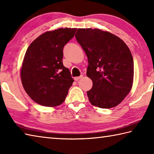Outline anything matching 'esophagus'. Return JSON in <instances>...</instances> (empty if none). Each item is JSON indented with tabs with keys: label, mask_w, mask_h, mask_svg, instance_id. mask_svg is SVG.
<instances>
[{
	"label": "esophagus",
	"mask_w": 154,
	"mask_h": 154,
	"mask_svg": "<svg viewBox=\"0 0 154 154\" xmlns=\"http://www.w3.org/2000/svg\"><path fill=\"white\" fill-rule=\"evenodd\" d=\"M83 77V75H81V76H79V77H75V80L76 81H79L80 79H81V78Z\"/></svg>",
	"instance_id": "esophagus-1"
}]
</instances>
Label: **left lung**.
Wrapping results in <instances>:
<instances>
[{
	"label": "left lung",
	"instance_id": "left-lung-1",
	"mask_svg": "<svg viewBox=\"0 0 154 154\" xmlns=\"http://www.w3.org/2000/svg\"><path fill=\"white\" fill-rule=\"evenodd\" d=\"M78 43L88 58L87 75L93 81L87 92L94 106H117L130 92L134 82V59L123 40L99 29H78Z\"/></svg>",
	"mask_w": 154,
	"mask_h": 154
}]
</instances>
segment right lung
Returning a JSON list of instances; mask_svg holds the SVG:
<instances>
[{
  "mask_svg": "<svg viewBox=\"0 0 154 154\" xmlns=\"http://www.w3.org/2000/svg\"><path fill=\"white\" fill-rule=\"evenodd\" d=\"M77 29L60 28L47 31L27 49L20 69L23 88L36 103L45 107L62 104L73 79L63 64V49Z\"/></svg>",
  "mask_w": 154,
  "mask_h": 154,
  "instance_id": "obj_1",
  "label": "right lung"
}]
</instances>
